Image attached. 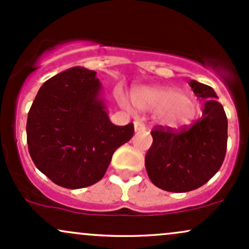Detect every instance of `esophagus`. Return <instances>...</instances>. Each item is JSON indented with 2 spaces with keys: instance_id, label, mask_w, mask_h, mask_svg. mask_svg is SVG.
<instances>
[{
  "instance_id": "obj_1",
  "label": "esophagus",
  "mask_w": 249,
  "mask_h": 249,
  "mask_svg": "<svg viewBox=\"0 0 249 249\" xmlns=\"http://www.w3.org/2000/svg\"><path fill=\"white\" fill-rule=\"evenodd\" d=\"M135 130L136 131H141V130H145V125L141 122H135Z\"/></svg>"
}]
</instances>
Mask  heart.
Returning a JSON list of instances; mask_svg holds the SVG:
<instances>
[{"instance_id":"1","label":"heart","mask_w":249,"mask_h":249,"mask_svg":"<svg viewBox=\"0 0 249 249\" xmlns=\"http://www.w3.org/2000/svg\"><path fill=\"white\" fill-rule=\"evenodd\" d=\"M119 100L123 107L130 110L125 95H120ZM132 100L141 110L160 111L164 122L173 126L188 124L196 114L195 102L174 89H142L133 93Z\"/></svg>"}]
</instances>
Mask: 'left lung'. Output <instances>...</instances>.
Instances as JSON below:
<instances>
[{
    "label": "left lung",
    "instance_id": "8db88e82",
    "mask_svg": "<svg viewBox=\"0 0 249 249\" xmlns=\"http://www.w3.org/2000/svg\"><path fill=\"white\" fill-rule=\"evenodd\" d=\"M203 112L190 126L176 130L156 126L145 156L149 178L156 187L171 193L195 190L220 170L227 150L228 120L217 95L208 85L190 80Z\"/></svg>",
    "mask_w": 249,
    "mask_h": 249
}]
</instances>
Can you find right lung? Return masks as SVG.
<instances>
[{"instance_id": "1", "label": "right lung", "mask_w": 249, "mask_h": 249, "mask_svg": "<svg viewBox=\"0 0 249 249\" xmlns=\"http://www.w3.org/2000/svg\"><path fill=\"white\" fill-rule=\"evenodd\" d=\"M94 71L73 67L40 87L27 119L35 166L60 187L80 189L103 178L113 152L132 138V123L117 126L100 98Z\"/></svg>"}]
</instances>
